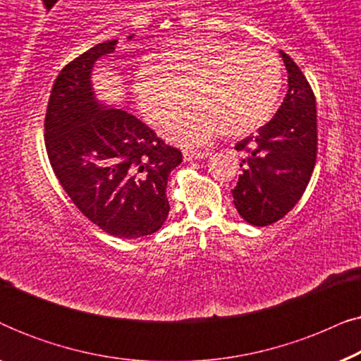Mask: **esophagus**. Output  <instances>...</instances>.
Here are the masks:
<instances>
[{"label":"esophagus","instance_id":"34e87169","mask_svg":"<svg viewBox=\"0 0 361 361\" xmlns=\"http://www.w3.org/2000/svg\"><path fill=\"white\" fill-rule=\"evenodd\" d=\"M185 161H195V159H205L209 156V151H195V149H184L182 151Z\"/></svg>","mask_w":361,"mask_h":361}]
</instances>
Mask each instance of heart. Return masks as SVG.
Masks as SVG:
<instances>
[{"instance_id": "b5f03b06", "label": "heart", "mask_w": 361, "mask_h": 361, "mask_svg": "<svg viewBox=\"0 0 361 361\" xmlns=\"http://www.w3.org/2000/svg\"><path fill=\"white\" fill-rule=\"evenodd\" d=\"M278 54L235 39L194 37L162 47L156 63H145L135 90L146 116L162 123L177 115L189 92L192 108L167 133L184 145L214 136L250 135L271 120L283 92Z\"/></svg>"}]
</instances>
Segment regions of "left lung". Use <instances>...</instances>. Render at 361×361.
<instances>
[{
    "mask_svg": "<svg viewBox=\"0 0 361 361\" xmlns=\"http://www.w3.org/2000/svg\"><path fill=\"white\" fill-rule=\"evenodd\" d=\"M288 93L273 120L236 142L243 174L233 194L241 219L266 226L283 219L302 197L317 157V110L307 78L288 54Z\"/></svg>",
    "mask_w": 361,
    "mask_h": 361,
    "instance_id": "left-lung-1",
    "label": "left lung"
}]
</instances>
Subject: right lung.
<instances>
[{"mask_svg": "<svg viewBox=\"0 0 361 361\" xmlns=\"http://www.w3.org/2000/svg\"><path fill=\"white\" fill-rule=\"evenodd\" d=\"M116 44H97L62 68L49 98L44 141L77 209L106 233L140 238L159 230L169 215L167 177L182 152L125 108L97 100L93 66Z\"/></svg>", "mask_w": 361, "mask_h": 361, "instance_id": "1", "label": "right lung"}]
</instances>
